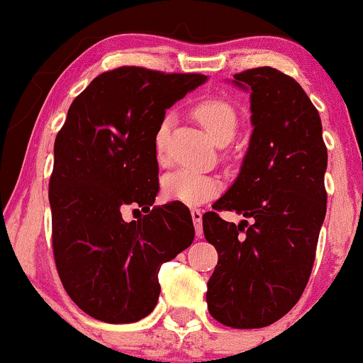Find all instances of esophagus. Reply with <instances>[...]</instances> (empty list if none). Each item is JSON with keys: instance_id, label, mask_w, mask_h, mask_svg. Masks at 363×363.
I'll use <instances>...</instances> for the list:
<instances>
[{"instance_id": "esophagus-1", "label": "esophagus", "mask_w": 363, "mask_h": 363, "mask_svg": "<svg viewBox=\"0 0 363 363\" xmlns=\"http://www.w3.org/2000/svg\"><path fill=\"white\" fill-rule=\"evenodd\" d=\"M191 216H193V222H194V228H196V237L201 239L203 235V213L201 210H191Z\"/></svg>"}]
</instances>
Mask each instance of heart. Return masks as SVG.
Returning <instances> with one entry per match:
<instances>
[{
	"instance_id": "1",
	"label": "heart",
	"mask_w": 363,
	"mask_h": 363,
	"mask_svg": "<svg viewBox=\"0 0 363 363\" xmlns=\"http://www.w3.org/2000/svg\"><path fill=\"white\" fill-rule=\"evenodd\" d=\"M194 118L201 123L210 138L220 147L234 140L239 118H237L234 107L227 101L210 99V101L199 102L194 107ZM165 131H167V121L162 123V126L157 129L155 141H153L158 158L164 157ZM220 191H222V181L218 177L186 167L167 174L162 181V193H164L165 199L182 203L186 206L203 205V203L218 196Z\"/></svg>"
}]
</instances>
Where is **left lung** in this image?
Listing matches in <instances>:
<instances>
[{
    "label": "left lung",
    "instance_id": "obj_1",
    "mask_svg": "<svg viewBox=\"0 0 363 363\" xmlns=\"http://www.w3.org/2000/svg\"><path fill=\"white\" fill-rule=\"evenodd\" d=\"M232 82L251 91L254 129L239 176L213 208L246 220L203 215L218 252L206 302L218 323L254 329L281 319L309 281L326 216L328 150L318 109L289 74L261 66Z\"/></svg>",
    "mask_w": 363,
    "mask_h": 363
}]
</instances>
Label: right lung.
I'll list each match as a JSON object with an SVG mask.
<instances>
[{
    "instance_id": "add662e5",
    "label": "right lung",
    "mask_w": 363,
    "mask_h": 363,
    "mask_svg": "<svg viewBox=\"0 0 363 363\" xmlns=\"http://www.w3.org/2000/svg\"><path fill=\"white\" fill-rule=\"evenodd\" d=\"M205 82L198 73L121 66L94 78L69 106L49 181L52 251L66 294L94 319L148 315L160 266L193 244L184 205L150 208L158 193L153 141L165 111ZM126 206L147 215L126 223Z\"/></svg>"
}]
</instances>
